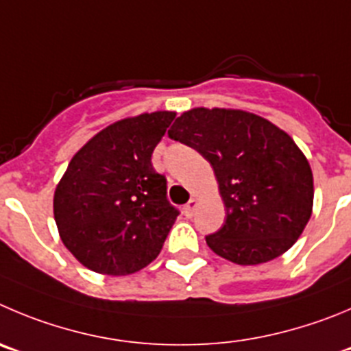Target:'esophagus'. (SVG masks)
<instances>
[{
    "label": "esophagus",
    "instance_id": "1",
    "mask_svg": "<svg viewBox=\"0 0 351 351\" xmlns=\"http://www.w3.org/2000/svg\"><path fill=\"white\" fill-rule=\"evenodd\" d=\"M197 206H199L197 199H191V201L185 204V208H183V213H185L186 216H192V215H194V211H195V208H197Z\"/></svg>",
    "mask_w": 351,
    "mask_h": 351
}]
</instances>
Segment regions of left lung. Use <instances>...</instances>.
<instances>
[{"label": "left lung", "mask_w": 351, "mask_h": 351, "mask_svg": "<svg viewBox=\"0 0 351 351\" xmlns=\"http://www.w3.org/2000/svg\"><path fill=\"white\" fill-rule=\"evenodd\" d=\"M171 140L213 166L227 220L206 242L237 265H260L300 239L313 208V175L300 147L265 117L239 109L186 110Z\"/></svg>", "instance_id": "1"}]
</instances>
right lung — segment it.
Here are the masks:
<instances>
[{"label": "right lung", "mask_w": 351, "mask_h": 351, "mask_svg": "<svg viewBox=\"0 0 351 351\" xmlns=\"http://www.w3.org/2000/svg\"><path fill=\"white\" fill-rule=\"evenodd\" d=\"M175 116L157 110L116 121L69 162L55 189L53 215L64 245L90 270L135 274L162 250L178 209L150 157Z\"/></svg>", "instance_id": "add662e5"}]
</instances>
